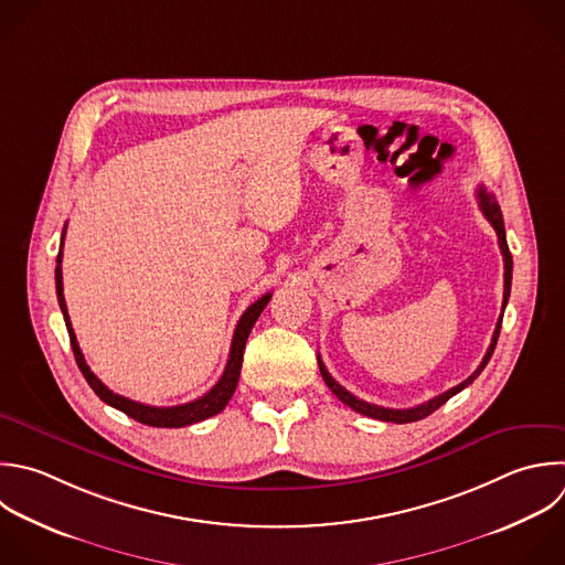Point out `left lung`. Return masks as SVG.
I'll return each mask as SVG.
<instances>
[{
	"label": "left lung",
	"mask_w": 565,
	"mask_h": 565,
	"mask_svg": "<svg viewBox=\"0 0 565 565\" xmlns=\"http://www.w3.org/2000/svg\"><path fill=\"white\" fill-rule=\"evenodd\" d=\"M477 199H479V207H481L483 216L488 218V223H490V225L494 227V232H497L499 249H501V254H503V309H505L508 298H510V282H512V256H510V249H508V243H505V230H503L501 210H499L494 196L488 194L483 188L477 190ZM501 320H503V313H501L499 320H497V327H494L490 347H488V351H486L481 364L477 366V371H475L470 377H466L461 384H457V386L448 388L446 393H441V395H437V397H433V399H428V402H424V404H417V406H413V408H384V406L364 402V399L355 397L353 393H349L344 386H340V384L329 375V371H327V366L322 364L320 355H318V366H320V373H322V380L327 382V386H329V388L333 391V395H335L340 402H344L349 408H353V411H358V413H362V415H366V417L382 419V422H393V424L417 422V419H424L426 415H430L433 411H437V408H439L441 404H446L452 395H457L459 391H463V388L483 371V366L488 364V360H490V355H492V351H494V344H497V338H499V331H501Z\"/></svg>",
	"instance_id": "obj_1"
}]
</instances>
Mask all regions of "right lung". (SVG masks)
I'll use <instances>...</instances> for the list:
<instances>
[{
  "label": "right lung",
  "mask_w": 565,
  "mask_h": 565,
  "mask_svg": "<svg viewBox=\"0 0 565 565\" xmlns=\"http://www.w3.org/2000/svg\"><path fill=\"white\" fill-rule=\"evenodd\" d=\"M64 236H66V227L62 232V247H64ZM62 249L57 254V267H55V285H57V300H60V307H62V313H64V320H66V327H68V335H71V344H73V353H75V360H77V366L79 371L84 373L86 382L90 384V388L106 402L110 404L113 408L130 415L132 419L141 422V424H148V426H157V428H181V426H190V424H196L201 419H207L216 413H221L227 402L232 399L234 391H236V384H238V377H241V366H243V351H245V342L249 338V331L252 327L256 324L258 316L263 313V309L267 307L271 294H265L260 296L254 305L247 307V311L241 316L238 324H236V331H234V338H232V349H230V360L225 364V371L221 375V380L199 399L194 402H188V404H179V406H150V404H141V402H135V399H128L124 395H117L115 391H110L93 371L90 366L86 364L84 360V353L79 349V342H77V335L73 331V324H71V316H68V309H66V300H64V280H62Z\"/></svg>",
  "instance_id": "obj_1"
}]
</instances>
